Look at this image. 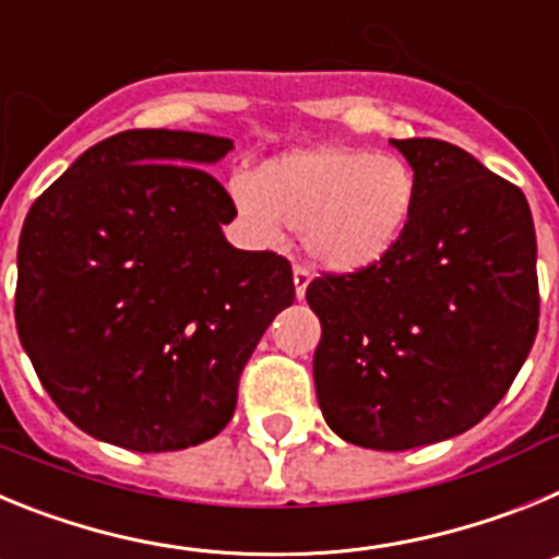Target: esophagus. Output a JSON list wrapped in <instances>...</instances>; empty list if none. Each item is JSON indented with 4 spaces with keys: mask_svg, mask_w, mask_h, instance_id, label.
<instances>
[{
    "mask_svg": "<svg viewBox=\"0 0 559 559\" xmlns=\"http://www.w3.org/2000/svg\"><path fill=\"white\" fill-rule=\"evenodd\" d=\"M310 271L305 269V265H294V290H296V299H305V290H308L310 285Z\"/></svg>",
    "mask_w": 559,
    "mask_h": 559,
    "instance_id": "esophagus-1",
    "label": "esophagus"
}]
</instances>
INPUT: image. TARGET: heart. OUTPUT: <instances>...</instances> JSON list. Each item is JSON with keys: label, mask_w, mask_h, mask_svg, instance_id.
Wrapping results in <instances>:
<instances>
[{"label": "heart", "mask_w": 559, "mask_h": 559, "mask_svg": "<svg viewBox=\"0 0 559 559\" xmlns=\"http://www.w3.org/2000/svg\"><path fill=\"white\" fill-rule=\"evenodd\" d=\"M419 199L414 167L397 153L319 145L265 162L257 179L237 176V218L260 243L302 231L316 265L364 274L400 249Z\"/></svg>", "instance_id": "1"}]
</instances>
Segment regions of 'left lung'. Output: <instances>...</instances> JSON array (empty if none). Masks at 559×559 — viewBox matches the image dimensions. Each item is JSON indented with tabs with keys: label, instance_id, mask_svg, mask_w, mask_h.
Segmentation results:
<instances>
[{
	"label": "left lung",
	"instance_id": "obj_1",
	"mask_svg": "<svg viewBox=\"0 0 559 559\" xmlns=\"http://www.w3.org/2000/svg\"><path fill=\"white\" fill-rule=\"evenodd\" d=\"M419 181L400 249L322 276L316 397L344 442L408 451L481 423L537 333V240L523 192L442 140H389Z\"/></svg>",
	"mask_w": 559,
	"mask_h": 559
}]
</instances>
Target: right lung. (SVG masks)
<instances>
[{
    "mask_svg": "<svg viewBox=\"0 0 559 559\" xmlns=\"http://www.w3.org/2000/svg\"><path fill=\"white\" fill-rule=\"evenodd\" d=\"M235 142L167 128L114 133L29 206L16 330L41 386L88 437L128 451L201 445L294 274L226 240L237 215L204 167Z\"/></svg>",
    "mask_w": 559,
    "mask_h": 559,
    "instance_id": "right-lung-1",
    "label": "right lung"
}]
</instances>
